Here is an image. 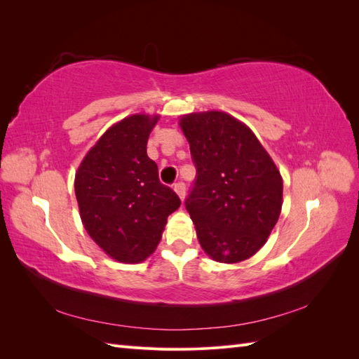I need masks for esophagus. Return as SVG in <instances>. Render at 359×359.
<instances>
[{
  "label": "esophagus",
  "mask_w": 359,
  "mask_h": 359,
  "mask_svg": "<svg viewBox=\"0 0 359 359\" xmlns=\"http://www.w3.org/2000/svg\"><path fill=\"white\" fill-rule=\"evenodd\" d=\"M173 190L177 191L180 199L184 201V198H186V184H184L182 181H178V182H175V186H173Z\"/></svg>",
  "instance_id": "1"
}]
</instances>
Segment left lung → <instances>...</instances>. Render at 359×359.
<instances>
[{"label": "left lung", "mask_w": 359, "mask_h": 359, "mask_svg": "<svg viewBox=\"0 0 359 359\" xmlns=\"http://www.w3.org/2000/svg\"><path fill=\"white\" fill-rule=\"evenodd\" d=\"M196 178L186 210L217 262L235 264L262 247L278 220L283 181L247 126L224 112L181 118Z\"/></svg>", "instance_id": "obj_1"}]
</instances>
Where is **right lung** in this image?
Instances as JSON below:
<instances>
[{"label": "right lung", "instance_id": "add662e5", "mask_svg": "<svg viewBox=\"0 0 359 359\" xmlns=\"http://www.w3.org/2000/svg\"><path fill=\"white\" fill-rule=\"evenodd\" d=\"M158 116L124 118L99 139L74 178L86 232L111 257L137 264L154 252L178 194L158 180L147 142Z\"/></svg>", "mask_w": 359, "mask_h": 359}]
</instances>
